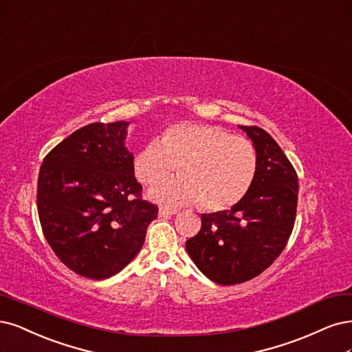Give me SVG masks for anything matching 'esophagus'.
<instances>
[{
  "label": "esophagus",
  "instance_id": "esophagus-1",
  "mask_svg": "<svg viewBox=\"0 0 352 352\" xmlns=\"http://www.w3.org/2000/svg\"><path fill=\"white\" fill-rule=\"evenodd\" d=\"M175 214V211L173 210H168V208H160L159 210V217H162V218H168V217H172Z\"/></svg>",
  "mask_w": 352,
  "mask_h": 352
}]
</instances>
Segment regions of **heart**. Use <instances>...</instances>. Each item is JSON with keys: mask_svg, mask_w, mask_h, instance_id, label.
I'll return each instance as SVG.
<instances>
[{"mask_svg": "<svg viewBox=\"0 0 352 352\" xmlns=\"http://www.w3.org/2000/svg\"><path fill=\"white\" fill-rule=\"evenodd\" d=\"M258 163V151L248 138L218 126L180 124L145 145L134 172L142 185L153 186L179 167L180 176L151 189L150 198L170 207L199 202L205 211L220 212L248 195Z\"/></svg>", "mask_w": 352, "mask_h": 352, "instance_id": "1", "label": "heart"}]
</instances>
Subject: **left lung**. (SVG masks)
Segmentation results:
<instances>
[{"label": "left lung", "instance_id": "left-lung-1", "mask_svg": "<svg viewBox=\"0 0 352 352\" xmlns=\"http://www.w3.org/2000/svg\"><path fill=\"white\" fill-rule=\"evenodd\" d=\"M258 151V173L232 210L201 215V230L186 241L199 271L220 285L262 274L280 256L297 212L298 177L276 141L259 126H240Z\"/></svg>", "mask_w": 352, "mask_h": 352}]
</instances>
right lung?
I'll return each instance as SVG.
<instances>
[{
  "label": "right lung",
  "mask_w": 352,
  "mask_h": 352,
  "mask_svg": "<svg viewBox=\"0 0 352 352\" xmlns=\"http://www.w3.org/2000/svg\"><path fill=\"white\" fill-rule=\"evenodd\" d=\"M128 122L82 126L46 154L38 177L42 232L67 268L91 280L122 271L141 250L159 207L142 199Z\"/></svg>",
  "instance_id": "obj_1"
}]
</instances>
